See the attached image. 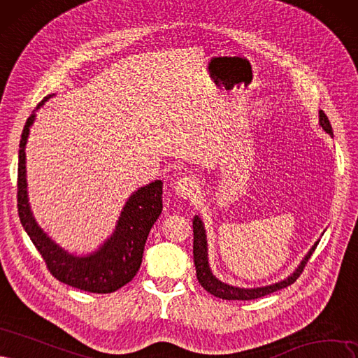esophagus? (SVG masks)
Segmentation results:
<instances>
[{
	"label": "esophagus",
	"instance_id": "obj_1",
	"mask_svg": "<svg viewBox=\"0 0 358 358\" xmlns=\"http://www.w3.org/2000/svg\"><path fill=\"white\" fill-rule=\"evenodd\" d=\"M174 189H176L177 196H180V198L189 199V198H193V196L198 193L199 184L193 177H182L176 182Z\"/></svg>",
	"mask_w": 358,
	"mask_h": 358
}]
</instances>
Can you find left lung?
<instances>
[{
	"mask_svg": "<svg viewBox=\"0 0 358 358\" xmlns=\"http://www.w3.org/2000/svg\"><path fill=\"white\" fill-rule=\"evenodd\" d=\"M320 124L327 134L333 135L331 124L329 122V117L324 114V111H320ZM317 245H318V242L309 250V252L305 256L303 262L301 263V266L297 268V271L281 282H276V284L266 285V287H257V288L232 287V285H227L222 281H218L211 273L210 264H208V255H206L205 229H203L201 218L198 215L193 217V262L196 266V276H198L199 284L205 288L206 292L211 293L215 297L226 299V301H255V299L263 297V296L271 294L276 290H281V288L292 285L303 272L306 263L310 259V256H313V252L317 248Z\"/></svg>",
	"mask_w": 358,
	"mask_h": 358,
	"instance_id": "obj_1",
	"label": "left lung"
}]
</instances>
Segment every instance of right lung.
Wrapping results in <instances>:
<instances>
[{
    "label": "right lung",
    "mask_w": 358,
    "mask_h": 358,
    "mask_svg": "<svg viewBox=\"0 0 358 358\" xmlns=\"http://www.w3.org/2000/svg\"><path fill=\"white\" fill-rule=\"evenodd\" d=\"M52 96H45L40 106ZM34 117L36 113L28 117L19 144L17 211L20 223L56 280L89 293L103 294L116 292L132 281L141 266L148 232L164 208L162 181L157 180L136 190L126 202L113 236L94 255L76 257L57 247L43 232L29 210L25 178V145Z\"/></svg>",
    "instance_id": "right-lung-1"
}]
</instances>
